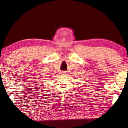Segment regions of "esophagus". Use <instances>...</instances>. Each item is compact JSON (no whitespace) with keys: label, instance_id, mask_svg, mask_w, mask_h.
Listing matches in <instances>:
<instances>
[{"label":"esophagus","instance_id":"obj_1","mask_svg":"<svg viewBox=\"0 0 128 128\" xmlns=\"http://www.w3.org/2000/svg\"><path fill=\"white\" fill-rule=\"evenodd\" d=\"M61 74H66V72H64V71H62V72H61Z\"/></svg>","mask_w":128,"mask_h":128}]
</instances>
